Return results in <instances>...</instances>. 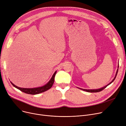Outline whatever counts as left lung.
<instances>
[{
  "label": "left lung",
  "instance_id": "8db88e82",
  "mask_svg": "<svg viewBox=\"0 0 126 126\" xmlns=\"http://www.w3.org/2000/svg\"><path fill=\"white\" fill-rule=\"evenodd\" d=\"M118 67H119V66L118 65ZM118 69H117V71H116V72L115 76L114 77V79L112 80V81H111V82H110L109 83H108V84L107 86H105V87H103V88H100V89H93V90H90V89H88V90H87V89H81V88H79V89L82 90H83V91H85L88 92H91V93H92V92H100V91H102V90H104V89H105L108 86H109L110 84H111V83L114 80H115V78H116V75H117V73H118Z\"/></svg>",
  "mask_w": 126,
  "mask_h": 126
}]
</instances>
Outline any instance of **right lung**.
<instances>
[{"label": "right lung", "instance_id": "add662e5", "mask_svg": "<svg viewBox=\"0 0 126 126\" xmlns=\"http://www.w3.org/2000/svg\"><path fill=\"white\" fill-rule=\"evenodd\" d=\"M56 73V71H55V73H54L50 81L45 85L40 87L34 88H20L15 86L14 83H13L11 81V83L14 87H15L18 89H19V90H20L21 91L24 93H26L27 94H32V95L37 94L48 90L49 89H50L52 87L54 81V78H55Z\"/></svg>", "mask_w": 126, "mask_h": 126}]
</instances>
